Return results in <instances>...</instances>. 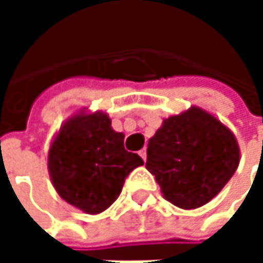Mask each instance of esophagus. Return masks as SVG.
Returning a JSON list of instances; mask_svg holds the SVG:
<instances>
[{"label":"esophagus","instance_id":"esophagus-1","mask_svg":"<svg viewBox=\"0 0 263 263\" xmlns=\"http://www.w3.org/2000/svg\"><path fill=\"white\" fill-rule=\"evenodd\" d=\"M138 155H140V157H141V158L146 161V149H141V151L138 152Z\"/></svg>","mask_w":263,"mask_h":263}]
</instances>
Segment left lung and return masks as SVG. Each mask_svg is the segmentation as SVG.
<instances>
[{
    "instance_id": "1",
    "label": "left lung",
    "mask_w": 263,
    "mask_h": 263,
    "mask_svg": "<svg viewBox=\"0 0 263 263\" xmlns=\"http://www.w3.org/2000/svg\"><path fill=\"white\" fill-rule=\"evenodd\" d=\"M239 160L235 134L210 112L192 106L164 119L149 138L146 169L169 202L193 210L224 189Z\"/></svg>"
}]
</instances>
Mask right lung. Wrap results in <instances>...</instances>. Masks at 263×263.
Masks as SVG:
<instances>
[{"instance_id": "obj_1", "label": "right lung", "mask_w": 263, "mask_h": 263, "mask_svg": "<svg viewBox=\"0 0 263 263\" xmlns=\"http://www.w3.org/2000/svg\"><path fill=\"white\" fill-rule=\"evenodd\" d=\"M123 140L103 111L83 109L67 119L48 149V174L59 196L88 215L106 210L129 172L143 164Z\"/></svg>"}]
</instances>
